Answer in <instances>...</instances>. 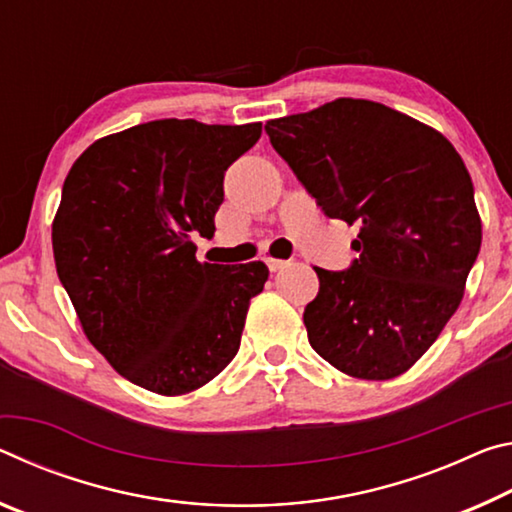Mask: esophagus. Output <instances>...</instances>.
Instances as JSON below:
<instances>
[{
	"instance_id": "1",
	"label": "esophagus",
	"mask_w": 512,
	"mask_h": 512,
	"mask_svg": "<svg viewBox=\"0 0 512 512\" xmlns=\"http://www.w3.org/2000/svg\"><path fill=\"white\" fill-rule=\"evenodd\" d=\"M265 263H267V267H270V272H279L281 267L288 265V261H283V258H274V256H267Z\"/></svg>"
}]
</instances>
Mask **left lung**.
<instances>
[{
  "instance_id": "8db88e82",
  "label": "left lung",
  "mask_w": 512,
  "mask_h": 512,
  "mask_svg": "<svg viewBox=\"0 0 512 512\" xmlns=\"http://www.w3.org/2000/svg\"><path fill=\"white\" fill-rule=\"evenodd\" d=\"M265 131L324 215L360 226L351 267H315L308 342L356 379H395L438 340L479 256L463 158L440 131L367 99L340 97Z\"/></svg>"
}]
</instances>
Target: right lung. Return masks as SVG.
Returning <instances> with one entry per match:
<instances>
[{"mask_svg": "<svg viewBox=\"0 0 512 512\" xmlns=\"http://www.w3.org/2000/svg\"><path fill=\"white\" fill-rule=\"evenodd\" d=\"M261 122L154 120L99 138L74 161L52 224L56 272L83 333L117 374L174 397L238 354L249 299L267 265L199 263L224 172Z\"/></svg>", "mask_w": 512, "mask_h": 512, "instance_id": "right-lung-1", "label": "right lung"}]
</instances>
